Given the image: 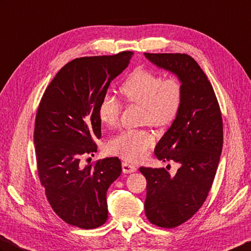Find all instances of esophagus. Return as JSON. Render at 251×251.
Instances as JSON below:
<instances>
[{
  "mask_svg": "<svg viewBox=\"0 0 251 251\" xmlns=\"http://www.w3.org/2000/svg\"><path fill=\"white\" fill-rule=\"evenodd\" d=\"M136 170H137V167L135 166V165L130 164V163H126V162L122 163V172H124L125 174L135 173Z\"/></svg>",
  "mask_w": 251,
  "mask_h": 251,
  "instance_id": "1",
  "label": "esophagus"
}]
</instances>
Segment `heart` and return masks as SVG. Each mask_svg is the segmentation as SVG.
Returning <instances> with one entry per match:
<instances>
[{"instance_id": "heart-1", "label": "heart", "mask_w": 251, "mask_h": 251, "mask_svg": "<svg viewBox=\"0 0 251 251\" xmlns=\"http://www.w3.org/2000/svg\"><path fill=\"white\" fill-rule=\"evenodd\" d=\"M120 93L127 102L143 106V122L155 127L173 124L183 102V86L176 78L163 79L160 75L148 70H137L126 78ZM99 119L113 127L119 118V102L107 94L100 103ZM154 143V137L146 130L122 131L109 142V151L126 161L135 162L147 154Z\"/></svg>"}]
</instances>
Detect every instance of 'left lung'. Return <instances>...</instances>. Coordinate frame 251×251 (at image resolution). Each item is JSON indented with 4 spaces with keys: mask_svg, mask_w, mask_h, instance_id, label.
I'll list each match as a JSON object with an SVG mask.
<instances>
[{
    "mask_svg": "<svg viewBox=\"0 0 251 251\" xmlns=\"http://www.w3.org/2000/svg\"><path fill=\"white\" fill-rule=\"evenodd\" d=\"M145 57L183 86L180 112L154 150L160 161L178 163V170L170 175L164 167L139 168L147 179V218L174 228L191 218L210 192L223 150V119L212 85L194 58L180 53Z\"/></svg>",
    "mask_w": 251,
    "mask_h": 251,
    "instance_id": "left-lung-1",
    "label": "left lung"
}]
</instances>
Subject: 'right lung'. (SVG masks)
<instances>
[{
  "mask_svg": "<svg viewBox=\"0 0 251 251\" xmlns=\"http://www.w3.org/2000/svg\"><path fill=\"white\" fill-rule=\"evenodd\" d=\"M133 54L73 59L40 101L34 131L39 179L54 212L71 226L94 229L107 219L106 193L121 174V162L105 157L83 167L79 158L97 151L100 103Z\"/></svg>",
  "mask_w": 251,
  "mask_h": 251,
  "instance_id": "add662e5",
  "label": "right lung"
}]
</instances>
